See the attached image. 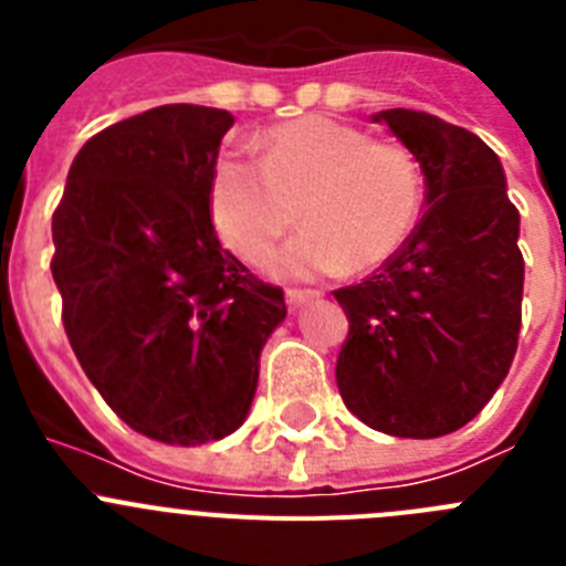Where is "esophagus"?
<instances>
[{
	"mask_svg": "<svg viewBox=\"0 0 566 566\" xmlns=\"http://www.w3.org/2000/svg\"><path fill=\"white\" fill-rule=\"evenodd\" d=\"M317 297H319V292H314V289H286L289 308L306 306L308 300H317Z\"/></svg>",
	"mask_w": 566,
	"mask_h": 566,
	"instance_id": "1",
	"label": "esophagus"
}]
</instances>
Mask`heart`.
<instances>
[{
	"label": "heart",
	"instance_id": "obj_1",
	"mask_svg": "<svg viewBox=\"0 0 566 566\" xmlns=\"http://www.w3.org/2000/svg\"><path fill=\"white\" fill-rule=\"evenodd\" d=\"M419 201L408 149L317 115L269 129L260 161L221 153L209 175L214 229L243 260L266 258L300 218L306 229L272 258L274 274L300 280L382 266L411 234Z\"/></svg>",
	"mask_w": 566,
	"mask_h": 566
}]
</instances>
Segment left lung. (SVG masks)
Wrapping results in <instances>:
<instances>
[{
	"instance_id": "1",
	"label": "left lung",
	"mask_w": 566,
	"mask_h": 566,
	"mask_svg": "<svg viewBox=\"0 0 566 566\" xmlns=\"http://www.w3.org/2000/svg\"><path fill=\"white\" fill-rule=\"evenodd\" d=\"M374 122L419 161L428 209L371 277L334 292L348 317L337 388L374 431L437 439L482 411L516 354L518 209L479 135L417 109H382Z\"/></svg>"
}]
</instances>
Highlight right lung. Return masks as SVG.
Returning a JSON list of instances; mask_svg holds the SVG:
<instances>
[{"label":"right lung","mask_w":566,"mask_h":566,"mask_svg":"<svg viewBox=\"0 0 566 566\" xmlns=\"http://www.w3.org/2000/svg\"><path fill=\"white\" fill-rule=\"evenodd\" d=\"M234 118L164 104L93 135L53 212L50 272L87 379L133 431L203 444L238 431L283 289L221 247L209 175Z\"/></svg>","instance_id":"obj_1"}]
</instances>
